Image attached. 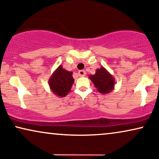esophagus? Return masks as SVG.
Wrapping results in <instances>:
<instances>
[{"mask_svg":"<svg viewBox=\"0 0 159 159\" xmlns=\"http://www.w3.org/2000/svg\"><path fill=\"white\" fill-rule=\"evenodd\" d=\"M85 74L86 72L84 71V70H80L79 71H78V75H79L80 77H84L85 76Z\"/></svg>","mask_w":159,"mask_h":159,"instance_id":"34e87169","label":"esophagus"}]
</instances>
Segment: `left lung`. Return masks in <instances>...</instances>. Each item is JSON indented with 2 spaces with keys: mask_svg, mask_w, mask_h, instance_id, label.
<instances>
[{
  "mask_svg": "<svg viewBox=\"0 0 159 159\" xmlns=\"http://www.w3.org/2000/svg\"><path fill=\"white\" fill-rule=\"evenodd\" d=\"M89 79L98 91L102 94L109 93L115 88L114 77L103 66L96 69L95 75H90Z\"/></svg>",
  "mask_w": 159,
  "mask_h": 159,
  "instance_id": "left-lung-1",
  "label": "left lung"
}]
</instances>
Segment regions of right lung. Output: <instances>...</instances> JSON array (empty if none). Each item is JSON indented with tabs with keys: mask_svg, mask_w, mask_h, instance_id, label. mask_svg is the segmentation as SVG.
Returning <instances> with one entry per match:
<instances>
[{
	"mask_svg": "<svg viewBox=\"0 0 159 159\" xmlns=\"http://www.w3.org/2000/svg\"><path fill=\"white\" fill-rule=\"evenodd\" d=\"M72 74V71L63 69L62 65L55 70L48 82L49 88L53 93L61 98L67 96L75 82Z\"/></svg>",
	"mask_w": 159,
	"mask_h": 159,
	"instance_id": "obj_1",
	"label": "right lung"
}]
</instances>
